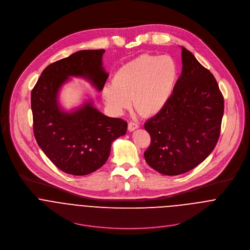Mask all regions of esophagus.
<instances>
[{"label": "esophagus", "instance_id": "esophagus-1", "mask_svg": "<svg viewBox=\"0 0 250 250\" xmlns=\"http://www.w3.org/2000/svg\"><path fill=\"white\" fill-rule=\"evenodd\" d=\"M139 127H140V125H139L138 123H135V122H130V123L128 124V130H129L130 132L135 131V130L138 129Z\"/></svg>", "mask_w": 250, "mask_h": 250}]
</instances>
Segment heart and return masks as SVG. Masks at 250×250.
<instances>
[{
  "mask_svg": "<svg viewBox=\"0 0 250 250\" xmlns=\"http://www.w3.org/2000/svg\"><path fill=\"white\" fill-rule=\"evenodd\" d=\"M178 78V67L169 56L142 55L121 66L112 84L102 88V97L114 114L131 107L144 116L161 112L168 103Z\"/></svg>",
  "mask_w": 250,
  "mask_h": 250,
  "instance_id": "obj_1",
  "label": "heart"
}]
</instances>
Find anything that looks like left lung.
<instances>
[{
  "mask_svg": "<svg viewBox=\"0 0 250 250\" xmlns=\"http://www.w3.org/2000/svg\"><path fill=\"white\" fill-rule=\"evenodd\" d=\"M182 48V73L164 109L144 124L151 144L146 163L164 175L175 176L201 164L218 141L223 96L213 74Z\"/></svg>",
  "mask_w": 250,
  "mask_h": 250,
  "instance_id": "left-lung-1",
  "label": "left lung"
}]
</instances>
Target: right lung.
Wrapping results in <instances>:
<instances>
[{
	"label": "right lung",
	"instance_id": "obj_1",
	"mask_svg": "<svg viewBox=\"0 0 250 250\" xmlns=\"http://www.w3.org/2000/svg\"><path fill=\"white\" fill-rule=\"evenodd\" d=\"M104 53L103 49L82 50L48 65L32 91L36 143L58 168L72 175H86L104 166L111 143L127 131L126 121L103 114L89 96L70 110L60 102L61 89L72 77L102 91L108 77Z\"/></svg>",
	"mask_w": 250,
	"mask_h": 250
}]
</instances>
